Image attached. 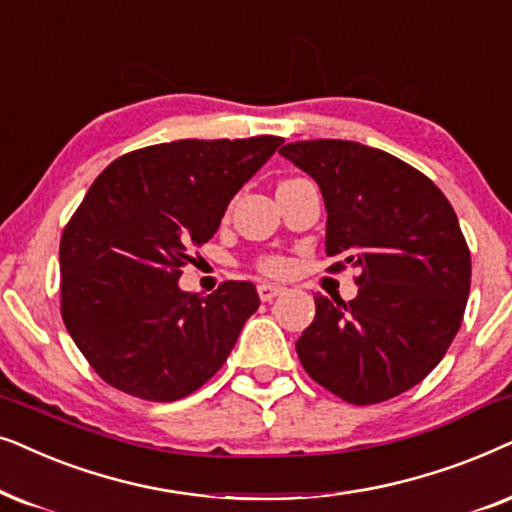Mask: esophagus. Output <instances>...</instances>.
I'll return each instance as SVG.
<instances>
[{"label":"esophagus","mask_w":512,"mask_h":512,"mask_svg":"<svg viewBox=\"0 0 512 512\" xmlns=\"http://www.w3.org/2000/svg\"><path fill=\"white\" fill-rule=\"evenodd\" d=\"M257 292H260L262 302H271V299L283 295L285 288H283V285H276V283H260V285H257Z\"/></svg>","instance_id":"34e87169"}]
</instances>
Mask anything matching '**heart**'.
Masks as SVG:
<instances>
[{
    "instance_id": "heart-1",
    "label": "heart",
    "mask_w": 512,
    "mask_h": 512,
    "mask_svg": "<svg viewBox=\"0 0 512 512\" xmlns=\"http://www.w3.org/2000/svg\"><path fill=\"white\" fill-rule=\"evenodd\" d=\"M262 269L269 271V274H281L285 269V262L278 260V257H269V260L262 262Z\"/></svg>"
}]
</instances>
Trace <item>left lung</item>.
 I'll list each match as a JSON object with an SVG mask.
<instances>
[{"mask_svg":"<svg viewBox=\"0 0 512 512\" xmlns=\"http://www.w3.org/2000/svg\"><path fill=\"white\" fill-rule=\"evenodd\" d=\"M278 154L323 194L325 252L360 271L358 295H316L297 339L313 381L374 405L417 386L445 356L470 292V252L454 208L424 173L351 140L290 142Z\"/></svg>","mask_w":512,"mask_h":512,"instance_id":"obj_1","label":"left lung"}]
</instances>
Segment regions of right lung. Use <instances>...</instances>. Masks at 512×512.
<instances>
[{
	"instance_id": "1",
	"label": "right lung",
	"mask_w": 512,
	"mask_h": 512,
	"mask_svg": "<svg viewBox=\"0 0 512 512\" xmlns=\"http://www.w3.org/2000/svg\"><path fill=\"white\" fill-rule=\"evenodd\" d=\"M281 138L177 140L121 156L95 177L60 238V311L109 386L156 403L201 388L260 306L255 285L180 290L238 189Z\"/></svg>"
}]
</instances>
